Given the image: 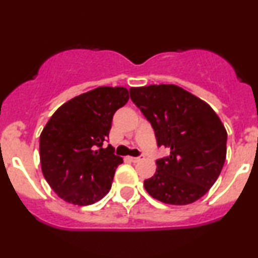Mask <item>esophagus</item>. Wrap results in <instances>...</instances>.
<instances>
[{"instance_id":"esophagus-1","label":"esophagus","mask_w":258,"mask_h":258,"mask_svg":"<svg viewBox=\"0 0 258 258\" xmlns=\"http://www.w3.org/2000/svg\"><path fill=\"white\" fill-rule=\"evenodd\" d=\"M128 160L132 161V162H139V161L142 160V156H139V157H131V156H130Z\"/></svg>"}]
</instances>
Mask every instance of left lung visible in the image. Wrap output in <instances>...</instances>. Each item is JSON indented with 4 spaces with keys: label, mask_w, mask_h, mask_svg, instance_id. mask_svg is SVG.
Instances as JSON below:
<instances>
[{
    "label": "left lung",
    "mask_w": 258,
    "mask_h": 258,
    "mask_svg": "<svg viewBox=\"0 0 258 258\" xmlns=\"http://www.w3.org/2000/svg\"><path fill=\"white\" fill-rule=\"evenodd\" d=\"M132 102L153 126L157 145L170 149L144 180L155 200L185 206L214 185L226 160L227 132L207 102L173 84L130 89Z\"/></svg>",
    "instance_id": "obj_1"
}]
</instances>
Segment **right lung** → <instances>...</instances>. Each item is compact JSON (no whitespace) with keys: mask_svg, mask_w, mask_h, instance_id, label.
Masks as SVG:
<instances>
[{"mask_svg":"<svg viewBox=\"0 0 258 258\" xmlns=\"http://www.w3.org/2000/svg\"><path fill=\"white\" fill-rule=\"evenodd\" d=\"M122 86H99L61 105L39 137L43 175L58 197L74 206H90L111 187L123 162L109 137L114 113L128 101Z\"/></svg>","mask_w":258,"mask_h":258,"instance_id":"1","label":"right lung"}]
</instances>
